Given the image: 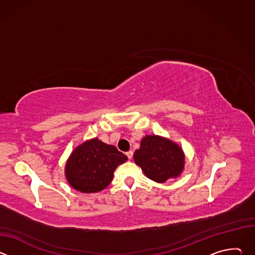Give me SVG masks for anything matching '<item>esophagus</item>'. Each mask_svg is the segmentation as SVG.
Listing matches in <instances>:
<instances>
[{"label":"esophagus","instance_id":"1","mask_svg":"<svg viewBox=\"0 0 255 255\" xmlns=\"http://www.w3.org/2000/svg\"><path fill=\"white\" fill-rule=\"evenodd\" d=\"M126 155H127V157L129 158V159H132V157H133V151H128V152H126Z\"/></svg>","mask_w":255,"mask_h":255}]
</instances>
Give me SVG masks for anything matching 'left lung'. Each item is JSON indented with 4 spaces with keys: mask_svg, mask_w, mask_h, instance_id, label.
<instances>
[{
    "mask_svg": "<svg viewBox=\"0 0 255 255\" xmlns=\"http://www.w3.org/2000/svg\"><path fill=\"white\" fill-rule=\"evenodd\" d=\"M134 161L144 174L156 183L177 177L185 167V154L178 145L157 135H147L134 152Z\"/></svg>",
    "mask_w": 255,
    "mask_h": 255,
    "instance_id": "1",
    "label": "left lung"
}]
</instances>
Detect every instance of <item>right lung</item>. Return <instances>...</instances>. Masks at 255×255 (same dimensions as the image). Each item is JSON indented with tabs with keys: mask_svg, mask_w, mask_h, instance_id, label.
I'll return each mask as SVG.
<instances>
[{
	"mask_svg": "<svg viewBox=\"0 0 255 255\" xmlns=\"http://www.w3.org/2000/svg\"><path fill=\"white\" fill-rule=\"evenodd\" d=\"M127 159L113 145L94 138L71 152L65 164V177L79 192L98 193L111 184L115 169Z\"/></svg>",
	"mask_w": 255,
	"mask_h": 255,
	"instance_id": "add662e5",
	"label": "right lung"
}]
</instances>
